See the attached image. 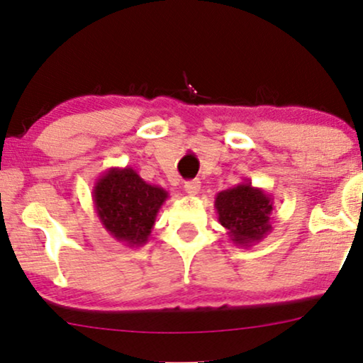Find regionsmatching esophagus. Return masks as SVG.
<instances>
[{
  "label": "esophagus",
  "mask_w": 363,
  "mask_h": 363,
  "mask_svg": "<svg viewBox=\"0 0 363 363\" xmlns=\"http://www.w3.org/2000/svg\"><path fill=\"white\" fill-rule=\"evenodd\" d=\"M185 191L188 195H196L198 191H200V182L198 180H190L185 183Z\"/></svg>",
  "instance_id": "34e87169"
}]
</instances>
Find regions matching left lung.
Instances as JSON below:
<instances>
[{"mask_svg":"<svg viewBox=\"0 0 363 363\" xmlns=\"http://www.w3.org/2000/svg\"><path fill=\"white\" fill-rule=\"evenodd\" d=\"M218 221L225 228L233 245L251 247L272 230L274 198L251 185L250 180L216 195Z\"/></svg>","mask_w":363,"mask_h":363,"instance_id":"left-lung-1","label":"left lung"}]
</instances>
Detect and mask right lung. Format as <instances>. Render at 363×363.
Listing matches in <instances>:
<instances>
[{
	"label": "right lung",
	"instance_id": "add662e5",
	"mask_svg": "<svg viewBox=\"0 0 363 363\" xmlns=\"http://www.w3.org/2000/svg\"><path fill=\"white\" fill-rule=\"evenodd\" d=\"M167 198L168 191L147 183L132 167L108 168L92 190L101 225L113 240L128 247H140L148 241Z\"/></svg>",
	"mask_w": 363,
	"mask_h": 363
}]
</instances>
